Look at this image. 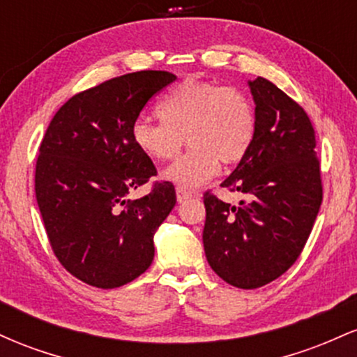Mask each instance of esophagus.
<instances>
[{"label":"esophagus","mask_w":357,"mask_h":357,"mask_svg":"<svg viewBox=\"0 0 357 357\" xmlns=\"http://www.w3.org/2000/svg\"><path fill=\"white\" fill-rule=\"evenodd\" d=\"M192 195H195V192L190 191V190H186V188H181V186L176 188V198H178V202H179V203L184 202V199L191 198Z\"/></svg>","instance_id":"esophagus-1"}]
</instances>
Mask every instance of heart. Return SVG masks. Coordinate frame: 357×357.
Wrapping results in <instances>:
<instances>
[{
    "label": "heart",
    "instance_id": "heart-1",
    "mask_svg": "<svg viewBox=\"0 0 357 357\" xmlns=\"http://www.w3.org/2000/svg\"><path fill=\"white\" fill-rule=\"evenodd\" d=\"M155 112L159 124L137 119L130 136L137 149L155 162L174 159L186 137L191 149L165 173L166 179L179 186H199L218 173L220 162H240L255 139L252 99L243 90L215 82H181L159 102Z\"/></svg>",
    "mask_w": 357,
    "mask_h": 357
}]
</instances>
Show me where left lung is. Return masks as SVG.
<instances>
[{
    "label": "left lung",
    "mask_w": 357,
    "mask_h": 357,
    "mask_svg": "<svg viewBox=\"0 0 357 357\" xmlns=\"http://www.w3.org/2000/svg\"><path fill=\"white\" fill-rule=\"evenodd\" d=\"M257 132L248 154L221 183L238 206L203 195L206 260L238 289L270 284L296 264L322 203L315 130L296 100L264 77L250 82Z\"/></svg>",
    "instance_id": "obj_1"
}]
</instances>
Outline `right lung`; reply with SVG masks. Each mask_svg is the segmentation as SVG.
<instances>
[{"mask_svg": "<svg viewBox=\"0 0 357 357\" xmlns=\"http://www.w3.org/2000/svg\"><path fill=\"white\" fill-rule=\"evenodd\" d=\"M174 73L142 70L75 93L45 132L35 167V195L50 247L67 272L97 289H116L144 273L154 233L176 204L173 183L158 174L130 129Z\"/></svg>", "mask_w": 357, "mask_h": 357, "instance_id": "1", "label": "right lung"}]
</instances>
